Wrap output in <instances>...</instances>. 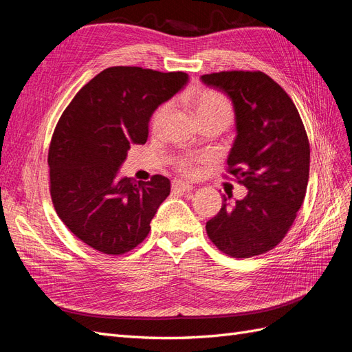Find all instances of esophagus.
Returning a JSON list of instances; mask_svg holds the SVG:
<instances>
[{
  "instance_id": "34e87169",
  "label": "esophagus",
  "mask_w": 352,
  "mask_h": 352,
  "mask_svg": "<svg viewBox=\"0 0 352 352\" xmlns=\"http://www.w3.org/2000/svg\"><path fill=\"white\" fill-rule=\"evenodd\" d=\"M172 189L176 190V192H190V190L194 189V186L184 182V180H173Z\"/></svg>"
}]
</instances>
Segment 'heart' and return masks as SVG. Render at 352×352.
Wrapping results in <instances>:
<instances>
[{
    "label": "heart",
    "mask_w": 352,
    "mask_h": 352,
    "mask_svg": "<svg viewBox=\"0 0 352 352\" xmlns=\"http://www.w3.org/2000/svg\"><path fill=\"white\" fill-rule=\"evenodd\" d=\"M188 104L197 120L206 119V117H223V119L230 122L232 114H233L230 101L225 97V95H221L217 91H211V89L197 91L189 95ZM167 111H168V104L158 105V107L154 110L150 120V126L153 131H157L158 127L162 126ZM208 163H210V158L207 155H188L177 160L176 168L184 176L194 177L199 173L201 167Z\"/></svg>",
    "instance_id": "obj_1"
}]
</instances>
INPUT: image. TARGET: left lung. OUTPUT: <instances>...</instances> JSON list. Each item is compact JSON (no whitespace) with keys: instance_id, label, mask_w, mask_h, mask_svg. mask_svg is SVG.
Instances as JSON below:
<instances>
[{"instance_id":"obj_1","label":"left lung","mask_w":352,"mask_h":352,"mask_svg":"<svg viewBox=\"0 0 352 352\" xmlns=\"http://www.w3.org/2000/svg\"><path fill=\"white\" fill-rule=\"evenodd\" d=\"M229 95L238 135L225 177L248 189L243 199L223 195L220 211L207 221L210 241L233 258L273 250L301 208L310 175V144L289 95L263 72L229 70L201 76Z\"/></svg>"}]
</instances>
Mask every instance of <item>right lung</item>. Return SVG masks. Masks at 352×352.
I'll list each match as a JSON object with an SVG mask.
<instances>
[{
	"label": "right lung",
	"instance_id": "right-lung-1",
	"mask_svg": "<svg viewBox=\"0 0 352 352\" xmlns=\"http://www.w3.org/2000/svg\"><path fill=\"white\" fill-rule=\"evenodd\" d=\"M188 82L184 72L114 66L74 95L63 111L48 150L50 194L57 216L74 236L107 255L138 247L170 194V180L117 179L133 144L148 140L160 104Z\"/></svg>",
	"mask_w": 352,
	"mask_h": 352
}]
</instances>
